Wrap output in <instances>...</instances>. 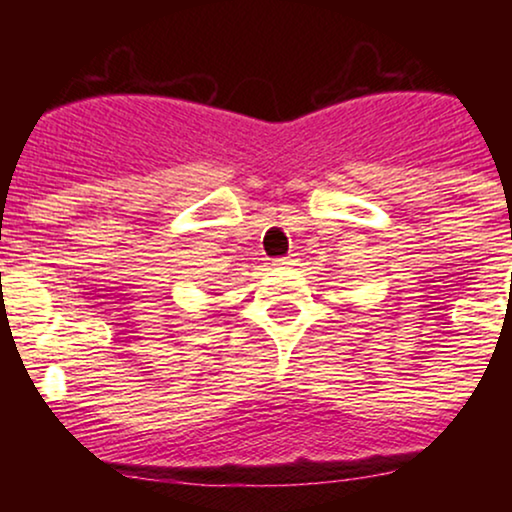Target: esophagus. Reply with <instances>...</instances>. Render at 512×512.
I'll return each mask as SVG.
<instances>
[{
    "mask_svg": "<svg viewBox=\"0 0 512 512\" xmlns=\"http://www.w3.org/2000/svg\"><path fill=\"white\" fill-rule=\"evenodd\" d=\"M274 267H289V264H293L291 257H274L272 260Z\"/></svg>",
    "mask_w": 512,
    "mask_h": 512,
    "instance_id": "esophagus-1",
    "label": "esophagus"
}]
</instances>
